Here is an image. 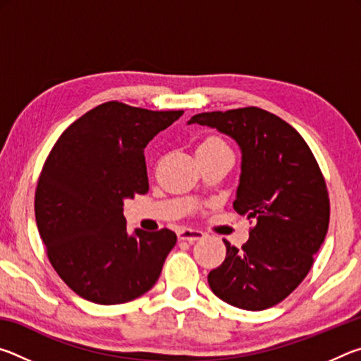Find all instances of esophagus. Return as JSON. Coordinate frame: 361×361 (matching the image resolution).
I'll list each match as a JSON object with an SVG mask.
<instances>
[{
  "instance_id": "obj_1",
  "label": "esophagus",
  "mask_w": 361,
  "mask_h": 361,
  "mask_svg": "<svg viewBox=\"0 0 361 361\" xmlns=\"http://www.w3.org/2000/svg\"><path fill=\"white\" fill-rule=\"evenodd\" d=\"M205 234L202 231L194 229V228H183L178 231V239L180 240H188V242H195L199 239H202Z\"/></svg>"
}]
</instances>
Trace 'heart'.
Wrapping results in <instances>:
<instances>
[{"label":"heart","mask_w":361,"mask_h":361,"mask_svg":"<svg viewBox=\"0 0 361 361\" xmlns=\"http://www.w3.org/2000/svg\"><path fill=\"white\" fill-rule=\"evenodd\" d=\"M224 143L221 142V140H218V138H209V140H205L204 143H200V146L199 148H216V146H223Z\"/></svg>","instance_id":"obj_1"}]
</instances>
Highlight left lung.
<instances>
[{"mask_svg": "<svg viewBox=\"0 0 361 361\" xmlns=\"http://www.w3.org/2000/svg\"><path fill=\"white\" fill-rule=\"evenodd\" d=\"M188 124L216 129L239 146L234 210L256 223L240 250L224 240L210 288L234 307H272L307 276L326 237L329 199L319 164L290 124L261 108L200 113Z\"/></svg>", "mask_w": 361, "mask_h": 361, "instance_id": "left-lung-1", "label": "left lung"}]
</instances>
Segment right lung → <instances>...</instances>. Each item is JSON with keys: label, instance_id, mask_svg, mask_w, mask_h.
I'll use <instances>...</instances> for the list:
<instances>
[{"label": "right lung", "instance_id": "add662e5", "mask_svg": "<svg viewBox=\"0 0 361 361\" xmlns=\"http://www.w3.org/2000/svg\"><path fill=\"white\" fill-rule=\"evenodd\" d=\"M183 111H149L108 102L66 129L42 167L36 224L51 264L90 302H129L161 276L176 235L129 234L124 200L148 192L145 148Z\"/></svg>", "mask_w": 361, "mask_h": 361}]
</instances>
